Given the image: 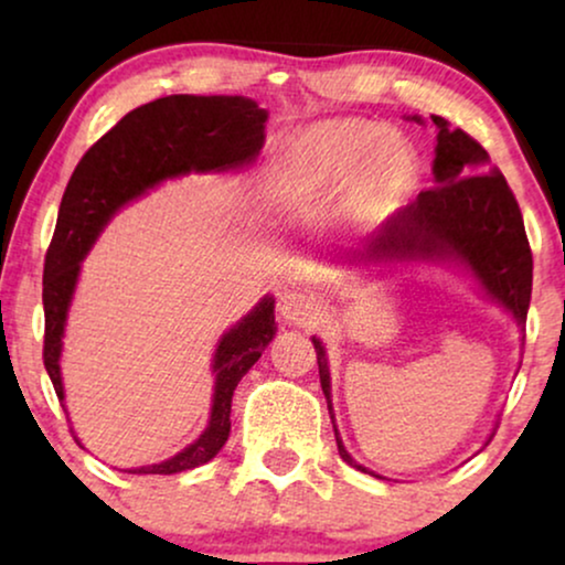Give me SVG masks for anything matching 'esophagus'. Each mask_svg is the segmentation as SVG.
Instances as JSON below:
<instances>
[{
	"mask_svg": "<svg viewBox=\"0 0 565 565\" xmlns=\"http://www.w3.org/2000/svg\"><path fill=\"white\" fill-rule=\"evenodd\" d=\"M280 316L292 323H311L321 316V303L308 292H285L280 298Z\"/></svg>",
	"mask_w": 565,
	"mask_h": 565,
	"instance_id": "34e87169",
	"label": "esophagus"
}]
</instances>
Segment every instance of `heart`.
Masks as SVG:
<instances>
[{"mask_svg":"<svg viewBox=\"0 0 565 565\" xmlns=\"http://www.w3.org/2000/svg\"><path fill=\"white\" fill-rule=\"evenodd\" d=\"M416 182V157L404 138L373 120H323L285 146L273 174L275 198L288 207L329 200L350 184L344 215L370 223L388 215Z\"/></svg>","mask_w":565,"mask_h":565,"instance_id":"heart-1","label":"heart"}]
</instances>
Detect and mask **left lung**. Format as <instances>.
<instances>
[{
	"label": "left lung",
	"mask_w": 565,
	"mask_h": 565,
	"mask_svg": "<svg viewBox=\"0 0 565 565\" xmlns=\"http://www.w3.org/2000/svg\"><path fill=\"white\" fill-rule=\"evenodd\" d=\"M414 120L422 122V118ZM431 122L439 130L431 167L435 188L419 192L414 203L385 221L358 259L460 262L478 277L483 290L524 327L532 296V252L514 192L509 190L504 174L489 164V153L476 138L460 128H450L439 115H431ZM313 350L323 396L334 419L327 350L316 337ZM334 437L344 462L375 476L347 452L337 424Z\"/></svg>",
	"instance_id": "left-lung-1"
}]
</instances>
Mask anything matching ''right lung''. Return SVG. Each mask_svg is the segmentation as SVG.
<instances>
[{"mask_svg": "<svg viewBox=\"0 0 565 565\" xmlns=\"http://www.w3.org/2000/svg\"><path fill=\"white\" fill-rule=\"evenodd\" d=\"M267 110L249 97L172 95L120 118L76 164L61 198L56 231L43 267V362L58 401L61 339L79 265L107 221L153 184L188 172H226L252 164L265 143ZM275 300L265 298L226 331L213 358L215 388L203 435L174 458L128 473L172 476L213 460L231 431V398L275 337Z\"/></svg>", "mask_w": 565, "mask_h": 565, "instance_id": "1", "label": "right lung"}]
</instances>
